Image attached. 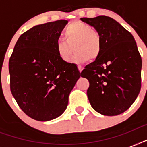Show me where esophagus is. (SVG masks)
I'll return each mask as SVG.
<instances>
[{"mask_svg":"<svg viewBox=\"0 0 147 147\" xmlns=\"http://www.w3.org/2000/svg\"><path fill=\"white\" fill-rule=\"evenodd\" d=\"M78 71L81 72V71L83 70V69H84V67L82 66V65H78Z\"/></svg>","mask_w":147,"mask_h":147,"instance_id":"obj_1","label":"esophagus"}]
</instances>
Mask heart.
<instances>
[{
    "label": "heart",
    "mask_w": 147,
    "mask_h": 147,
    "mask_svg": "<svg viewBox=\"0 0 147 147\" xmlns=\"http://www.w3.org/2000/svg\"><path fill=\"white\" fill-rule=\"evenodd\" d=\"M64 40L56 43V51L59 58L65 62L71 61L74 49L76 53L73 61L78 63L87 62L90 58L94 59L101 51L100 35L89 24L75 22L67 26L64 32Z\"/></svg>",
    "instance_id": "b5f03b06"
}]
</instances>
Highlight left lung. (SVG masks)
<instances>
[{"label":"left lung","instance_id":"left-lung-1","mask_svg":"<svg viewBox=\"0 0 147 147\" xmlns=\"http://www.w3.org/2000/svg\"><path fill=\"white\" fill-rule=\"evenodd\" d=\"M100 35L101 51L81 72L89 82L87 95L99 114L115 116L133 105L141 88L142 59L132 34L111 17H83Z\"/></svg>","mask_w":147,"mask_h":147}]
</instances>
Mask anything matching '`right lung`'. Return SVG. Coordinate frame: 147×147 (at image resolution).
<instances>
[{
    "instance_id": "right-lung-1",
    "label": "right lung",
    "mask_w": 147,
    "mask_h": 147,
    "mask_svg": "<svg viewBox=\"0 0 147 147\" xmlns=\"http://www.w3.org/2000/svg\"><path fill=\"white\" fill-rule=\"evenodd\" d=\"M68 20L40 24L19 37L9 60L10 91L31 118L48 121L65 111L70 92L80 77L74 63L63 62L56 43Z\"/></svg>"
}]
</instances>
